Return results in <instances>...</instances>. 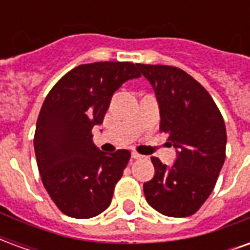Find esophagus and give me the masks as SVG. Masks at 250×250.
Listing matches in <instances>:
<instances>
[{"instance_id":"34e87169","label":"esophagus","mask_w":250,"mask_h":250,"mask_svg":"<svg viewBox=\"0 0 250 250\" xmlns=\"http://www.w3.org/2000/svg\"><path fill=\"white\" fill-rule=\"evenodd\" d=\"M132 158H134V159H143V155H142V154H138V152H132Z\"/></svg>"}]
</instances>
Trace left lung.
Instances as JSON below:
<instances>
[{
    "mask_svg": "<svg viewBox=\"0 0 250 250\" xmlns=\"http://www.w3.org/2000/svg\"><path fill=\"white\" fill-rule=\"evenodd\" d=\"M161 109V131L178 148L171 167L151 161L155 175L143 185L148 205L168 217H188L204 205L225 162L226 128L209 92L181 68L138 64Z\"/></svg>",
    "mask_w": 250,
    "mask_h": 250,
    "instance_id": "8db88e82",
    "label": "left lung"
}]
</instances>
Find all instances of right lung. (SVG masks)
<instances>
[{"mask_svg":"<svg viewBox=\"0 0 250 250\" xmlns=\"http://www.w3.org/2000/svg\"><path fill=\"white\" fill-rule=\"evenodd\" d=\"M139 76L134 62L83 64L46 95L36 125V159L44 188L64 214L91 218L111 204L131 152L100 151L92 128L103 123L115 91Z\"/></svg>","mask_w":250,"mask_h":250,"instance_id":"right-lung-1","label":"right lung"}]
</instances>
